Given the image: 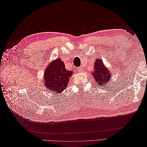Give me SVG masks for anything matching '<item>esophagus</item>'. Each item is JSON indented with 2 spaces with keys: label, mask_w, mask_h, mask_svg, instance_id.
<instances>
[{
  "label": "esophagus",
  "mask_w": 147,
  "mask_h": 147,
  "mask_svg": "<svg viewBox=\"0 0 147 147\" xmlns=\"http://www.w3.org/2000/svg\"><path fill=\"white\" fill-rule=\"evenodd\" d=\"M77 70H78V72H83V69H82V67H78V69H77Z\"/></svg>",
  "instance_id": "1"
}]
</instances>
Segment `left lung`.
I'll return each instance as SVG.
<instances>
[{
	"label": "left lung",
	"mask_w": 147,
	"mask_h": 147,
	"mask_svg": "<svg viewBox=\"0 0 147 147\" xmlns=\"http://www.w3.org/2000/svg\"><path fill=\"white\" fill-rule=\"evenodd\" d=\"M95 82L99 86H104L109 82H110L112 75L110 70L104 66L102 60L96 59L94 63V70L92 73Z\"/></svg>",
	"instance_id": "left-lung-1"
}]
</instances>
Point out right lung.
<instances>
[{"label":"right lung","instance_id":"obj_1","mask_svg":"<svg viewBox=\"0 0 147 147\" xmlns=\"http://www.w3.org/2000/svg\"><path fill=\"white\" fill-rule=\"evenodd\" d=\"M72 72L67 70L64 63L61 59H56L48 65L44 74V83L50 90L61 93L66 88L72 76Z\"/></svg>","mask_w":147,"mask_h":147}]
</instances>
